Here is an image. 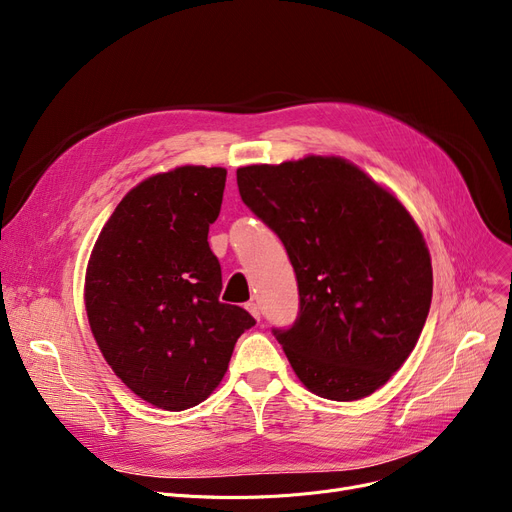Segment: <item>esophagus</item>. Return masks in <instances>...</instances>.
Returning a JSON list of instances; mask_svg holds the SVG:
<instances>
[{
	"label": "esophagus",
	"instance_id": "obj_1",
	"mask_svg": "<svg viewBox=\"0 0 512 512\" xmlns=\"http://www.w3.org/2000/svg\"><path fill=\"white\" fill-rule=\"evenodd\" d=\"M245 307H247V311H249L255 319H259V317H261V311H259V305H257V303H247Z\"/></svg>",
	"mask_w": 512,
	"mask_h": 512
}]
</instances>
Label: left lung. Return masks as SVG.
Wrapping results in <instances>:
<instances>
[{"instance_id": "obj_1", "label": "left lung", "mask_w": 512, "mask_h": 512, "mask_svg": "<svg viewBox=\"0 0 512 512\" xmlns=\"http://www.w3.org/2000/svg\"><path fill=\"white\" fill-rule=\"evenodd\" d=\"M236 182L297 274L299 317L274 328L297 378L338 402L382 388L432 305V259L411 213L342 157L245 166Z\"/></svg>"}]
</instances>
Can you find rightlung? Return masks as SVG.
<instances>
[{"label": "right lung", "mask_w": 512, "mask_h": 512, "mask_svg": "<svg viewBox=\"0 0 512 512\" xmlns=\"http://www.w3.org/2000/svg\"><path fill=\"white\" fill-rule=\"evenodd\" d=\"M224 168L180 166L132 188L105 222L85 276V307L101 355L149 405L184 411L228 369L255 326L220 303L222 267L209 249Z\"/></svg>", "instance_id": "right-lung-1"}]
</instances>
